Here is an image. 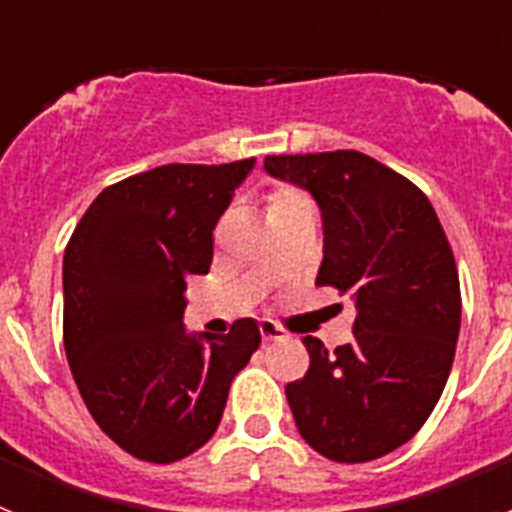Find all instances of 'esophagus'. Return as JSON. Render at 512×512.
<instances>
[{
	"mask_svg": "<svg viewBox=\"0 0 512 512\" xmlns=\"http://www.w3.org/2000/svg\"><path fill=\"white\" fill-rule=\"evenodd\" d=\"M259 330L264 341H284V338H289L287 330H284L282 325L274 323V320H261Z\"/></svg>",
	"mask_w": 512,
	"mask_h": 512,
	"instance_id": "34e87169",
	"label": "esophagus"
}]
</instances>
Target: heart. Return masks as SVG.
I'll return each mask as SVG.
<instances>
[{
    "label": "heart",
    "instance_id": "heart-1",
    "mask_svg": "<svg viewBox=\"0 0 512 512\" xmlns=\"http://www.w3.org/2000/svg\"><path fill=\"white\" fill-rule=\"evenodd\" d=\"M305 207H315L310 194L302 192L300 187H292V184H279V187L266 194V212H269L271 220L287 215V212L305 210Z\"/></svg>",
    "mask_w": 512,
    "mask_h": 512
}]
</instances>
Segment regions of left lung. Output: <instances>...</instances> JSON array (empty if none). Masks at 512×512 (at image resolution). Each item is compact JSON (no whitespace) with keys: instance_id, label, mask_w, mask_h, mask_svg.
Segmentation results:
<instances>
[{"instance_id":"8db88e82","label":"left lung","mask_w":512,"mask_h":512,"mask_svg":"<svg viewBox=\"0 0 512 512\" xmlns=\"http://www.w3.org/2000/svg\"><path fill=\"white\" fill-rule=\"evenodd\" d=\"M264 169L323 212L320 287L356 302L354 341L328 351L307 336L310 369L287 384L297 431L330 461L400 449L436 408L461 323L454 251L410 179L359 151L266 156Z\"/></svg>"}]
</instances>
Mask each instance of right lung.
<instances>
[{"label": "right lung", "instance_id": "add662e5", "mask_svg": "<svg viewBox=\"0 0 512 512\" xmlns=\"http://www.w3.org/2000/svg\"><path fill=\"white\" fill-rule=\"evenodd\" d=\"M253 158L166 164L99 192L63 253V346L81 400L122 451L174 464L215 436L259 325L189 336L187 277L207 274L212 230Z\"/></svg>", "mask_w": 512, "mask_h": 512}]
</instances>
